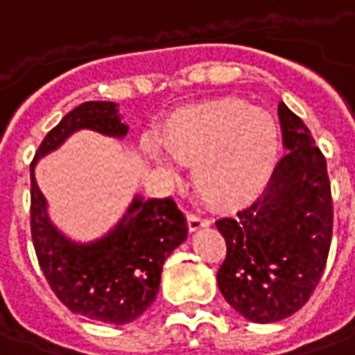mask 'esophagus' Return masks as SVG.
I'll list each match as a JSON object with an SVG mask.
<instances>
[{"label": "esophagus", "mask_w": 355, "mask_h": 355, "mask_svg": "<svg viewBox=\"0 0 355 355\" xmlns=\"http://www.w3.org/2000/svg\"><path fill=\"white\" fill-rule=\"evenodd\" d=\"M186 223H188V230L190 232H196V230L203 229V227H209L211 225V220L209 219H202V217H198V215H186Z\"/></svg>", "instance_id": "esophagus-1"}]
</instances>
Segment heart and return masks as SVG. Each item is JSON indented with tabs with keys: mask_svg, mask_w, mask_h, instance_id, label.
Wrapping results in <instances>:
<instances>
[{
	"mask_svg": "<svg viewBox=\"0 0 355 355\" xmlns=\"http://www.w3.org/2000/svg\"><path fill=\"white\" fill-rule=\"evenodd\" d=\"M159 146L192 167L196 192L209 207L236 211L265 190L279 161L281 132L269 111L220 98L169 115Z\"/></svg>",
	"mask_w": 355,
	"mask_h": 355,
	"instance_id": "1",
	"label": "heart"
}]
</instances>
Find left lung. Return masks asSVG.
Returning <instances> with one entry per match:
<instances>
[{
  "instance_id": "left-lung-1",
  "label": "left lung",
  "mask_w": 355,
  "mask_h": 355,
  "mask_svg": "<svg viewBox=\"0 0 355 355\" xmlns=\"http://www.w3.org/2000/svg\"><path fill=\"white\" fill-rule=\"evenodd\" d=\"M286 155L248 209L215 225L227 242L217 272L220 294L252 323H277L296 313L323 275L333 238V198L327 161L315 140L279 103Z\"/></svg>"
}]
</instances>
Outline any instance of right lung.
Listing matches in <instances>:
<instances>
[{"mask_svg":"<svg viewBox=\"0 0 355 355\" xmlns=\"http://www.w3.org/2000/svg\"><path fill=\"white\" fill-rule=\"evenodd\" d=\"M78 130L123 140V123L113 101H86L51 128L31 165V229L38 263L55 296L73 313L109 324L142 315L159 292L165 259L188 236L182 211L171 198L136 194L119 223L98 240L76 242L49 217L48 200L36 182V163Z\"/></svg>","mask_w":355,"mask_h":355,"instance_id":"add662e5","label":"right lung"}]
</instances>
